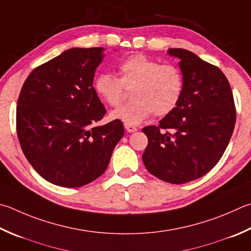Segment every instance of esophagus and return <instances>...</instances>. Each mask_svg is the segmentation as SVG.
Wrapping results in <instances>:
<instances>
[{"label": "esophagus", "instance_id": "34e87169", "mask_svg": "<svg viewBox=\"0 0 251 251\" xmlns=\"http://www.w3.org/2000/svg\"><path fill=\"white\" fill-rule=\"evenodd\" d=\"M125 128L128 133H134V131L137 130V127H135L133 125H128V124H125Z\"/></svg>", "mask_w": 251, "mask_h": 251}]
</instances>
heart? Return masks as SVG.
<instances>
[{"mask_svg":"<svg viewBox=\"0 0 251 251\" xmlns=\"http://www.w3.org/2000/svg\"><path fill=\"white\" fill-rule=\"evenodd\" d=\"M118 75L102 74L94 80V91L104 103L118 107L127 90L134 101L113 111L112 120L137 125L152 113L157 116L170 114L177 106L184 90V78L175 63H160L143 53H135L118 65Z\"/></svg>","mask_w":251,"mask_h":251,"instance_id":"heart-1","label":"heart"}]
</instances>
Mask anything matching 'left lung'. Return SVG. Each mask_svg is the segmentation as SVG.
<instances>
[{
  "label": "left lung",
  "instance_id": "obj_1",
  "mask_svg": "<svg viewBox=\"0 0 251 251\" xmlns=\"http://www.w3.org/2000/svg\"><path fill=\"white\" fill-rule=\"evenodd\" d=\"M180 59L184 90L177 106L143 131L147 170L160 180L183 184L212 170L228 145L236 108L228 80L220 68L185 49H169Z\"/></svg>",
  "mask_w": 251,
  "mask_h": 251
}]
</instances>
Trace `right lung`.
Segmentation results:
<instances>
[{
	"label": "right lung",
	"mask_w": 251,
	"mask_h": 251,
	"mask_svg": "<svg viewBox=\"0 0 251 251\" xmlns=\"http://www.w3.org/2000/svg\"><path fill=\"white\" fill-rule=\"evenodd\" d=\"M103 49L72 48L30 72L16 107L23 152L45 180L79 188L102 176L124 135L114 120L92 127L106 110L93 88Z\"/></svg>",
	"instance_id": "right-lung-1"
}]
</instances>
